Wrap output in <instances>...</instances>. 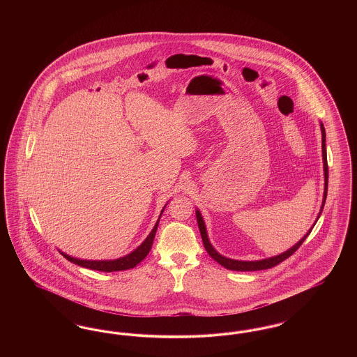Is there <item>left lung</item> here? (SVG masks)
<instances>
[{
  "mask_svg": "<svg viewBox=\"0 0 357 357\" xmlns=\"http://www.w3.org/2000/svg\"><path fill=\"white\" fill-rule=\"evenodd\" d=\"M321 126V135H323V162H324V181H325V186H324V199L323 204H321V210H320V214L317 218H320L321 213H323L324 204H325V199H326V192H328V162H326V149H325V128H324L323 123L320 124ZM197 214V222H198V227H199V231H201V236H202V241H204V249L207 250V253L210 255V257L213 259H215L220 265H222L223 268L229 269V271H237V272H255V271H264V269H269L273 268L275 265H278L280 262H282L284 259L289 258L290 255H293L301 245L303 242L305 241L306 237L309 236V233L312 231V229L306 233L304 237L301 238L293 248H290L287 252H284L282 255H274L271 258H265V259H259V261H237V259H231V258H226L223 255H220L214 248L213 245L210 243L208 237H207V231H206V226H204V218L199 213V210L195 211Z\"/></svg>",
  "mask_w": 357,
  "mask_h": 357,
  "instance_id": "8db88e82",
  "label": "left lung"
}]
</instances>
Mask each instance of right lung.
<instances>
[{
    "instance_id": "1",
    "label": "right lung",
    "mask_w": 357,
    "mask_h": 357,
    "mask_svg": "<svg viewBox=\"0 0 357 357\" xmlns=\"http://www.w3.org/2000/svg\"><path fill=\"white\" fill-rule=\"evenodd\" d=\"M166 207V206H165ZM163 207V210H165ZM162 210V213H163ZM160 213V215H162ZM160 215H159V220H160ZM159 220L155 223L151 233L149 234V237L146 238L140 246H137V249H135L132 253L130 255H124L121 258L118 259H108V261H91V259H79V258H75V257H70V255H66L63 252H60L63 257H66L68 261L79 265V266H83L86 269H92V271H99V272H119V271H127V269H132L135 268L136 265L139 262H142L147 255L150 253L151 250V246H153V238H155V233H156V229H158V225H159Z\"/></svg>"
}]
</instances>
